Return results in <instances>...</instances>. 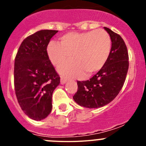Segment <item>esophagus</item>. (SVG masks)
<instances>
[{"label": "esophagus", "mask_w": 146, "mask_h": 146, "mask_svg": "<svg viewBox=\"0 0 146 146\" xmlns=\"http://www.w3.org/2000/svg\"><path fill=\"white\" fill-rule=\"evenodd\" d=\"M66 82H67V80H66V78H61V84L64 85V84L66 83Z\"/></svg>", "instance_id": "obj_1"}]
</instances>
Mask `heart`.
Wrapping results in <instances>:
<instances>
[{
  "instance_id": "b5f03b06",
  "label": "heart",
  "mask_w": 146,
  "mask_h": 146,
  "mask_svg": "<svg viewBox=\"0 0 146 146\" xmlns=\"http://www.w3.org/2000/svg\"><path fill=\"white\" fill-rule=\"evenodd\" d=\"M111 48L110 35L104 29L85 32H69L63 35L59 44L51 42L47 53L53 65L61 66L58 71L66 77L89 76L100 70L107 62Z\"/></svg>"
}]
</instances>
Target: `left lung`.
Listing matches in <instances>:
<instances>
[{
    "instance_id": "obj_1",
    "label": "left lung",
    "mask_w": 146,
    "mask_h": 146,
    "mask_svg": "<svg viewBox=\"0 0 146 146\" xmlns=\"http://www.w3.org/2000/svg\"><path fill=\"white\" fill-rule=\"evenodd\" d=\"M111 48L104 66L90 80L77 81L78 91L73 98L79 105L98 108L111 102L121 90L129 69L127 47L121 36L109 28Z\"/></svg>"
}]
</instances>
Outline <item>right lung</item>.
Here are the masks:
<instances>
[{
    "label": "right lung",
    "instance_id": "1",
    "mask_svg": "<svg viewBox=\"0 0 146 146\" xmlns=\"http://www.w3.org/2000/svg\"><path fill=\"white\" fill-rule=\"evenodd\" d=\"M57 30L44 29L23 40L15 58L14 85L17 102L30 119L40 121L51 113L52 94L60 77L50 61L47 46Z\"/></svg>",
    "mask_w": 146,
    "mask_h": 146
}]
</instances>
